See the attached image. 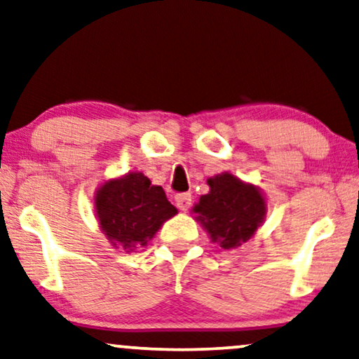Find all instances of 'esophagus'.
I'll return each mask as SVG.
<instances>
[{"instance_id": "1", "label": "esophagus", "mask_w": 359, "mask_h": 359, "mask_svg": "<svg viewBox=\"0 0 359 359\" xmlns=\"http://www.w3.org/2000/svg\"><path fill=\"white\" fill-rule=\"evenodd\" d=\"M175 203H177V207L182 210V212H187V210L190 208V205H192V195L190 194L175 195Z\"/></svg>"}]
</instances>
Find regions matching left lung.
Listing matches in <instances>:
<instances>
[{
  "label": "left lung",
  "mask_w": 359,
  "mask_h": 359,
  "mask_svg": "<svg viewBox=\"0 0 359 359\" xmlns=\"http://www.w3.org/2000/svg\"><path fill=\"white\" fill-rule=\"evenodd\" d=\"M210 192L194 207L197 222L223 250L241 246L255 235L266 217V202L256 185L223 172L207 180Z\"/></svg>",
  "instance_id": "obj_1"
}]
</instances>
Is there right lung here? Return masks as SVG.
Here are the masks:
<instances>
[{"instance_id": "1", "label": "right lung", "mask_w": 359, "mask_h": 359, "mask_svg": "<svg viewBox=\"0 0 359 359\" xmlns=\"http://www.w3.org/2000/svg\"><path fill=\"white\" fill-rule=\"evenodd\" d=\"M95 210L109 243L128 252L144 246L177 208L159 185H152L141 172L104 182L95 194Z\"/></svg>"}]
</instances>
